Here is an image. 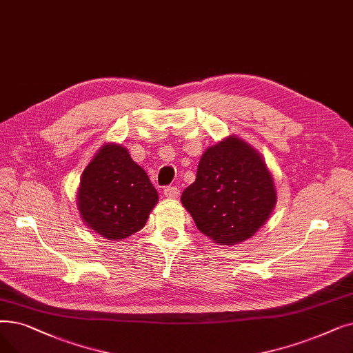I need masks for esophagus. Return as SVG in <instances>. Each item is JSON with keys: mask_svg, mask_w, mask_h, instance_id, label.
I'll return each mask as SVG.
<instances>
[{"mask_svg": "<svg viewBox=\"0 0 353 353\" xmlns=\"http://www.w3.org/2000/svg\"><path fill=\"white\" fill-rule=\"evenodd\" d=\"M164 194L167 197H177L180 194V190L177 186H167L164 188Z\"/></svg>", "mask_w": 353, "mask_h": 353, "instance_id": "obj_1", "label": "esophagus"}]
</instances>
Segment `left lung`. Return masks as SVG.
Returning <instances> with one entry per match:
<instances>
[{"label":"left lung","mask_w":353,"mask_h":353,"mask_svg":"<svg viewBox=\"0 0 353 353\" xmlns=\"http://www.w3.org/2000/svg\"><path fill=\"white\" fill-rule=\"evenodd\" d=\"M275 201L264 160L238 137L208 148L194 183L181 193V203L199 231L219 245L251 238L268 219Z\"/></svg>","instance_id":"obj_1"}]
</instances>
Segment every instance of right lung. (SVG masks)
Returning <instances> with one entry per match:
<instances>
[{
    "label": "right lung",
    "instance_id": "right-lung-1",
    "mask_svg": "<svg viewBox=\"0 0 353 353\" xmlns=\"http://www.w3.org/2000/svg\"><path fill=\"white\" fill-rule=\"evenodd\" d=\"M159 193L128 151L103 145L81 179L78 206L90 229L106 239L121 241L145 225Z\"/></svg>",
    "mask_w": 353,
    "mask_h": 353
}]
</instances>
